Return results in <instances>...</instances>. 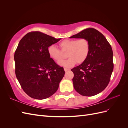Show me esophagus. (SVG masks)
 I'll return each mask as SVG.
<instances>
[{
    "label": "esophagus",
    "mask_w": 128,
    "mask_h": 128,
    "mask_svg": "<svg viewBox=\"0 0 128 128\" xmlns=\"http://www.w3.org/2000/svg\"><path fill=\"white\" fill-rule=\"evenodd\" d=\"M64 71H65V72H67V71L69 70V69H68V68H64Z\"/></svg>",
    "instance_id": "34e87169"
}]
</instances>
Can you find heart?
I'll return each mask as SVG.
<instances>
[{
  "label": "heart",
  "instance_id": "heart-1",
  "mask_svg": "<svg viewBox=\"0 0 128 128\" xmlns=\"http://www.w3.org/2000/svg\"><path fill=\"white\" fill-rule=\"evenodd\" d=\"M59 46L61 51L52 45L48 47V52L50 58L58 63H60L64 60L66 58L64 53H67V56L69 58L60 64L64 67H70L76 63H83L90 53V44L86 38L64 40L60 42Z\"/></svg>",
  "mask_w": 128,
  "mask_h": 128
}]
</instances>
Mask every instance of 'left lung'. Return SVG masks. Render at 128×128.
I'll return each mask as SVG.
<instances>
[{
    "label": "left lung",
    "instance_id": "8db88e82",
    "mask_svg": "<svg viewBox=\"0 0 128 128\" xmlns=\"http://www.w3.org/2000/svg\"><path fill=\"white\" fill-rule=\"evenodd\" d=\"M70 38H86L90 44L86 60L71 69L74 73V88L83 96L99 94L108 86L113 70L111 45L101 32L92 28L84 29Z\"/></svg>",
    "mask_w": 128,
    "mask_h": 128
}]
</instances>
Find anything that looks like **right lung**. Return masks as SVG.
<instances>
[{
	"label": "right lung",
	"mask_w": 128,
	"mask_h": 128,
	"mask_svg": "<svg viewBox=\"0 0 128 128\" xmlns=\"http://www.w3.org/2000/svg\"><path fill=\"white\" fill-rule=\"evenodd\" d=\"M60 40L40 32H32L19 42L14 53L15 75L23 90L31 98H48L58 89L65 72L50 58L48 48Z\"/></svg>",
	"instance_id": "right-lung-1"
}]
</instances>
